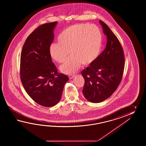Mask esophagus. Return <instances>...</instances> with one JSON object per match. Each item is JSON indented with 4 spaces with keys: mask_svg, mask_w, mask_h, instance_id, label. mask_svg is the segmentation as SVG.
I'll return each mask as SVG.
<instances>
[{
    "mask_svg": "<svg viewBox=\"0 0 146 146\" xmlns=\"http://www.w3.org/2000/svg\"><path fill=\"white\" fill-rule=\"evenodd\" d=\"M74 76H75V74H69L68 75V77L70 79H72L74 77Z\"/></svg>",
    "mask_w": 146,
    "mask_h": 146,
    "instance_id": "obj_1",
    "label": "esophagus"
}]
</instances>
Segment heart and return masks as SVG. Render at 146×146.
I'll list each match as a JSON object with an SVG mask.
<instances>
[{
	"instance_id": "1",
	"label": "heart",
	"mask_w": 146,
	"mask_h": 146,
	"mask_svg": "<svg viewBox=\"0 0 146 146\" xmlns=\"http://www.w3.org/2000/svg\"><path fill=\"white\" fill-rule=\"evenodd\" d=\"M57 40L58 44L50 46V55L60 63L70 53L72 55L60 67L62 73L70 74L76 71L81 64L89 65L96 59L101 50L102 37L96 25L78 24L66 29Z\"/></svg>"
}]
</instances>
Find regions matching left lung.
<instances>
[{"instance_id":"8db88e82","label":"left lung","mask_w":146,"mask_h":146,"mask_svg":"<svg viewBox=\"0 0 146 146\" xmlns=\"http://www.w3.org/2000/svg\"><path fill=\"white\" fill-rule=\"evenodd\" d=\"M100 23L107 37L106 48L81 72L84 96L92 103L101 102L111 96L121 82L125 66L124 51L117 37L102 20Z\"/></svg>"}]
</instances>
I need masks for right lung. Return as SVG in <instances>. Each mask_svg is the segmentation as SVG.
Masks as SVG:
<instances>
[{
	"label": "right lung",
	"instance_id": "right-lung-1",
	"mask_svg": "<svg viewBox=\"0 0 146 146\" xmlns=\"http://www.w3.org/2000/svg\"><path fill=\"white\" fill-rule=\"evenodd\" d=\"M57 22L41 25L30 34L22 47L20 78L25 91L37 104L55 106L60 100L67 76L58 74L52 61L50 47Z\"/></svg>",
	"mask_w": 146,
	"mask_h": 146
}]
</instances>
